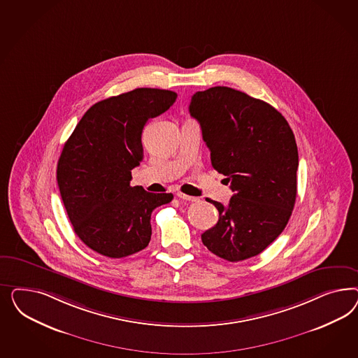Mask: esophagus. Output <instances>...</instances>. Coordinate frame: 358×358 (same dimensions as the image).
Listing matches in <instances>:
<instances>
[{"mask_svg": "<svg viewBox=\"0 0 358 358\" xmlns=\"http://www.w3.org/2000/svg\"><path fill=\"white\" fill-rule=\"evenodd\" d=\"M177 196H178L180 199H182V201H189V202H195V201H198L195 196H190V195L182 194V193H177Z\"/></svg>", "mask_w": 358, "mask_h": 358, "instance_id": "esophagus-1", "label": "esophagus"}]
</instances>
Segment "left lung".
<instances>
[{
    "label": "left lung",
    "mask_w": 358,
    "mask_h": 358,
    "mask_svg": "<svg viewBox=\"0 0 358 358\" xmlns=\"http://www.w3.org/2000/svg\"><path fill=\"white\" fill-rule=\"evenodd\" d=\"M211 164L234 195L217 224L202 234L207 250L236 262L260 255L281 235L296 198L298 148L293 131L269 103L232 87L196 92L189 106Z\"/></svg>",
    "instance_id": "1"
}]
</instances>
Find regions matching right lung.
Segmentation results:
<instances>
[{
    "label": "right lung",
    "mask_w": 358,
    "mask_h": 358,
    "mask_svg": "<svg viewBox=\"0 0 358 358\" xmlns=\"http://www.w3.org/2000/svg\"><path fill=\"white\" fill-rule=\"evenodd\" d=\"M172 90L138 87L94 103L65 141L57 185L77 236L90 250L122 259L151 240V214L172 193L131 186V171L143 160L147 122L171 108Z\"/></svg>",
    "instance_id": "1"
}]
</instances>
